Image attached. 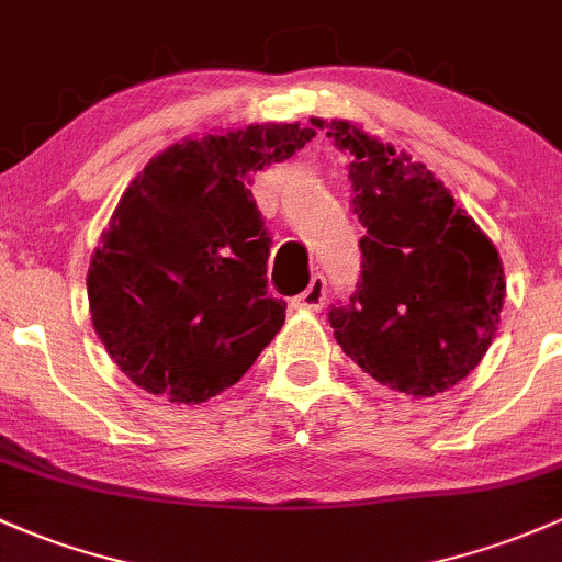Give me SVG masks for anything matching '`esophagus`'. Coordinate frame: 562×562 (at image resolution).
I'll use <instances>...</instances> for the list:
<instances>
[{"label": "esophagus", "instance_id": "1", "mask_svg": "<svg viewBox=\"0 0 562 562\" xmlns=\"http://www.w3.org/2000/svg\"><path fill=\"white\" fill-rule=\"evenodd\" d=\"M326 291H328V282L323 274H315L306 285V291H301L299 296L291 299V304L296 310H306V312H317L323 304H326Z\"/></svg>", "mask_w": 562, "mask_h": 562}]
</instances>
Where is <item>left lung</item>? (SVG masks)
I'll use <instances>...</instances> for the list:
<instances>
[{
    "label": "left lung",
    "instance_id": "8db88e82",
    "mask_svg": "<svg viewBox=\"0 0 562 562\" xmlns=\"http://www.w3.org/2000/svg\"><path fill=\"white\" fill-rule=\"evenodd\" d=\"M350 153L360 277L330 306L336 341L398 393L430 398L480 366L501 323L506 282L493 241L425 164L350 121H317Z\"/></svg>",
    "mask_w": 562,
    "mask_h": 562
}]
</instances>
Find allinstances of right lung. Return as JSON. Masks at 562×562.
<instances>
[{
  "instance_id": "obj_1",
  "label": "right lung",
  "mask_w": 562,
  "mask_h": 562,
  "mask_svg": "<svg viewBox=\"0 0 562 562\" xmlns=\"http://www.w3.org/2000/svg\"><path fill=\"white\" fill-rule=\"evenodd\" d=\"M312 137L310 126L266 123L186 139L126 188L86 285L93 328L134 385L202 404L274 339L285 301L266 291L271 236L250 186Z\"/></svg>"
}]
</instances>
